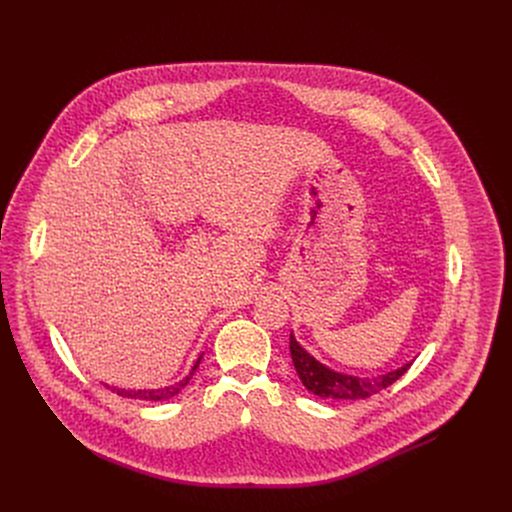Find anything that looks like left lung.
Masks as SVG:
<instances>
[{
  "label": "left lung",
  "mask_w": 512,
  "mask_h": 512,
  "mask_svg": "<svg viewBox=\"0 0 512 512\" xmlns=\"http://www.w3.org/2000/svg\"><path fill=\"white\" fill-rule=\"evenodd\" d=\"M289 352H291V360H294L296 373L300 377V381L304 383V387L322 397V399H338V401H356V399H367L383 389H387L389 385H393L401 375L407 373V369L411 367V362L403 364V367L385 373V375H377V377H354V375H344L338 373L326 364H322L320 360H316L294 336V332L289 334Z\"/></svg>",
  "instance_id": "8db88e82"
}]
</instances>
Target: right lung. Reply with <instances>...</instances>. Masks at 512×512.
<instances>
[{"label": "right lung", "instance_id": "add662e5", "mask_svg": "<svg viewBox=\"0 0 512 512\" xmlns=\"http://www.w3.org/2000/svg\"><path fill=\"white\" fill-rule=\"evenodd\" d=\"M200 360H202V354L198 356V360H196V364L192 367L190 375H186L182 381H178V383H174V385H168V387H162V389H117V387H109V389H111L113 393L121 395V397H127V399H141V401H166V399L176 397V395H178V393L188 385V381L192 379L194 371L198 369Z\"/></svg>", "mask_w": 512, "mask_h": 512}]
</instances>
